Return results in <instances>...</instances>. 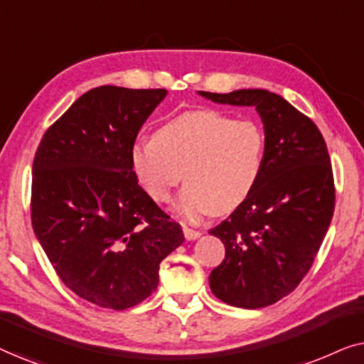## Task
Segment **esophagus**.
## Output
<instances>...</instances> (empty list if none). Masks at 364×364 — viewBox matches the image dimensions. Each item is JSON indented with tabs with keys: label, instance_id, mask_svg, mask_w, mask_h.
I'll return each mask as SVG.
<instances>
[{
	"label": "esophagus",
	"instance_id": "1",
	"mask_svg": "<svg viewBox=\"0 0 364 364\" xmlns=\"http://www.w3.org/2000/svg\"><path fill=\"white\" fill-rule=\"evenodd\" d=\"M182 230H183V237H186L187 240H197V238L202 235L200 230H193V228L186 227V225H183Z\"/></svg>",
	"mask_w": 364,
	"mask_h": 364
}]
</instances>
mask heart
Returning a JSON list of instances; mask_svg holds the SVG:
<instances>
[{
    "mask_svg": "<svg viewBox=\"0 0 364 364\" xmlns=\"http://www.w3.org/2000/svg\"><path fill=\"white\" fill-rule=\"evenodd\" d=\"M263 157L265 134L258 124L213 109L183 112L131 149L134 172L156 202L171 200L186 178L173 210L188 222L240 207L260 178Z\"/></svg>",
    "mask_w": 364,
    "mask_h": 364,
    "instance_id": "obj_1",
    "label": "heart"
}]
</instances>
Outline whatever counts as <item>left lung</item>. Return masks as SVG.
Instances as JSON below:
<instances>
[{
	"mask_svg": "<svg viewBox=\"0 0 364 364\" xmlns=\"http://www.w3.org/2000/svg\"><path fill=\"white\" fill-rule=\"evenodd\" d=\"M217 104L255 107L265 132L263 168L250 197L210 235L225 258L208 283L218 300L257 310L291 293L313 265L335 210L330 156L315 122L265 89L217 94Z\"/></svg>",
	"mask_w": 364,
	"mask_h": 364,
	"instance_id": "obj_1",
	"label": "left lung"
}]
</instances>
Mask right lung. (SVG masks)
I'll list each match as a JSON object with an SVG mask.
<instances>
[{
    "mask_svg": "<svg viewBox=\"0 0 364 364\" xmlns=\"http://www.w3.org/2000/svg\"><path fill=\"white\" fill-rule=\"evenodd\" d=\"M166 96L91 89L48 129L34 157V233L64 285L97 306L126 310L146 300L161 262L183 242L131 164L142 124Z\"/></svg>",
    "mask_w": 364,
    "mask_h": 364,
    "instance_id": "add662e5",
    "label": "right lung"
}]
</instances>
